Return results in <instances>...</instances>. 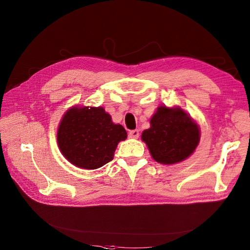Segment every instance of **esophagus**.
<instances>
[{"label": "esophagus", "instance_id": "esophagus-1", "mask_svg": "<svg viewBox=\"0 0 250 250\" xmlns=\"http://www.w3.org/2000/svg\"><path fill=\"white\" fill-rule=\"evenodd\" d=\"M128 135H129V138L131 139H138L140 137V132L138 129H134V130H130L128 132Z\"/></svg>", "mask_w": 250, "mask_h": 250}]
</instances>
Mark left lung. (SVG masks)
Wrapping results in <instances>:
<instances>
[{
  "instance_id": "1",
  "label": "left lung",
  "mask_w": 250,
  "mask_h": 250,
  "mask_svg": "<svg viewBox=\"0 0 250 250\" xmlns=\"http://www.w3.org/2000/svg\"><path fill=\"white\" fill-rule=\"evenodd\" d=\"M150 124L149 129L143 131L142 140L157 163L171 165L183 162L198 145L199 128L180 108L160 106Z\"/></svg>"
}]
</instances>
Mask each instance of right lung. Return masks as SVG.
<instances>
[{"label":"right lung","mask_w":250,"mask_h":250,"mask_svg":"<svg viewBox=\"0 0 250 250\" xmlns=\"http://www.w3.org/2000/svg\"><path fill=\"white\" fill-rule=\"evenodd\" d=\"M127 132L102 107H73L58 127L57 142L62 153L76 167L94 170L113 160L120 141Z\"/></svg>","instance_id":"1"}]
</instances>
